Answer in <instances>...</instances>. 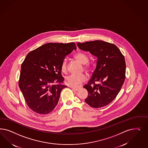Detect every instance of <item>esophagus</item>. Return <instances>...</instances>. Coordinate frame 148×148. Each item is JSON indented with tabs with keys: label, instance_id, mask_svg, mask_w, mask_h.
I'll list each match as a JSON object with an SVG mask.
<instances>
[{
	"label": "esophagus",
	"instance_id": "esophagus-1",
	"mask_svg": "<svg viewBox=\"0 0 148 148\" xmlns=\"http://www.w3.org/2000/svg\"><path fill=\"white\" fill-rule=\"evenodd\" d=\"M71 88L73 90L76 91L79 90V88H75V87H72V86H71Z\"/></svg>",
	"mask_w": 148,
	"mask_h": 148
}]
</instances>
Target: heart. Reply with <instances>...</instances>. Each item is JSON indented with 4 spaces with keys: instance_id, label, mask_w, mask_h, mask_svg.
I'll return each instance as SVG.
<instances>
[{
    "instance_id": "obj_1",
    "label": "heart",
    "mask_w": 148,
    "mask_h": 148,
    "mask_svg": "<svg viewBox=\"0 0 148 148\" xmlns=\"http://www.w3.org/2000/svg\"><path fill=\"white\" fill-rule=\"evenodd\" d=\"M77 60L81 62L82 64H86V70H89L90 67V65L87 63L89 61V58L88 56L84 53H78L75 56ZM62 71L65 72L67 70V62L66 59H64L62 65ZM67 83V84L72 87H78L82 83L85 82L86 79V76L84 74H71L66 77Z\"/></svg>"
}]
</instances>
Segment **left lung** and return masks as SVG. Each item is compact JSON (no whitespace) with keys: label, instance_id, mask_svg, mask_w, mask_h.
Returning <instances> with one entry per match:
<instances>
[{"label":"left lung","instance_id":"left-lung-1","mask_svg":"<svg viewBox=\"0 0 148 148\" xmlns=\"http://www.w3.org/2000/svg\"><path fill=\"white\" fill-rule=\"evenodd\" d=\"M77 45L79 49L89 51L97 58L95 70L90 81L83 86L88 92L86 103L93 108L108 105L119 92L125 79L124 56L115 45L103 41L78 42ZM97 81L101 83L96 85Z\"/></svg>","mask_w":148,"mask_h":148}]
</instances>
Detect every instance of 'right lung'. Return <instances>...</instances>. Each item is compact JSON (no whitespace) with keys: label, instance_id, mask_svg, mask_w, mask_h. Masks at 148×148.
<instances>
[{"label":"right lung","instance_id":"obj_1","mask_svg":"<svg viewBox=\"0 0 148 148\" xmlns=\"http://www.w3.org/2000/svg\"><path fill=\"white\" fill-rule=\"evenodd\" d=\"M75 49L74 42L48 43L29 53L22 64L19 87L29 107L47 114L57 105L63 84L62 65Z\"/></svg>","mask_w":148,"mask_h":148}]
</instances>
